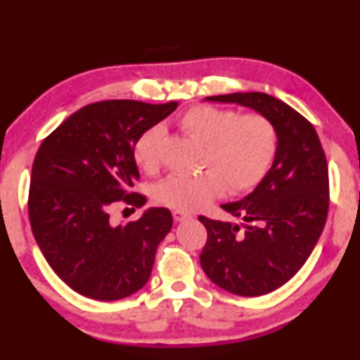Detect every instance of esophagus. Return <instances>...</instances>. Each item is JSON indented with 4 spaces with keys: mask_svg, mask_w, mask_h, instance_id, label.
<instances>
[{
    "mask_svg": "<svg viewBox=\"0 0 360 360\" xmlns=\"http://www.w3.org/2000/svg\"><path fill=\"white\" fill-rule=\"evenodd\" d=\"M173 217H174L176 222H182V221H186V219H188L191 216L186 214V212H182V211H173Z\"/></svg>",
    "mask_w": 360,
    "mask_h": 360,
    "instance_id": "esophagus-1",
    "label": "esophagus"
}]
</instances>
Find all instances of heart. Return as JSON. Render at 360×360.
<instances>
[{"mask_svg":"<svg viewBox=\"0 0 360 360\" xmlns=\"http://www.w3.org/2000/svg\"><path fill=\"white\" fill-rule=\"evenodd\" d=\"M179 127L203 146L200 165L208 172L172 174L154 187L155 202L176 211H197L224 191H251L275 160L278 133L273 122L260 112L240 114L235 109L198 105L181 114ZM162 138V127L152 125L133 144V157L144 172L157 169Z\"/></svg>","mask_w":360,"mask_h":360,"instance_id":"1","label":"heart"}]
</instances>
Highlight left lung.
Masks as SVG:
<instances>
[{"label":"left lung","instance_id":"8db88e82","mask_svg":"<svg viewBox=\"0 0 360 360\" xmlns=\"http://www.w3.org/2000/svg\"><path fill=\"white\" fill-rule=\"evenodd\" d=\"M266 115L278 133L270 172L240 202L222 205L241 225L200 216L208 240L200 264L230 294L257 297L276 290L300 270L324 230L328 169L314 127L284 101L262 92L206 96Z\"/></svg>","mask_w":360,"mask_h":360}]
</instances>
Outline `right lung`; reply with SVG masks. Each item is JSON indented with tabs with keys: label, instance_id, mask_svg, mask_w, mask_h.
<instances>
[{
	"label": "right lung",
	"instance_id": "right-lung-1",
	"mask_svg": "<svg viewBox=\"0 0 360 360\" xmlns=\"http://www.w3.org/2000/svg\"><path fill=\"white\" fill-rule=\"evenodd\" d=\"M176 108V101L92 103L62 122L36 152L30 224L47 264L77 294L120 300L148 283L158 243L172 230V212L150 208L114 227L109 211L119 202L146 203L144 195L131 192L139 181L133 144Z\"/></svg>",
	"mask_w": 360,
	"mask_h": 360
}]
</instances>
